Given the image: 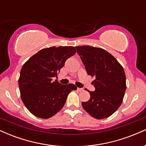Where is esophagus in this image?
Here are the masks:
<instances>
[{"label": "esophagus", "mask_w": 146, "mask_h": 146, "mask_svg": "<svg viewBox=\"0 0 146 146\" xmlns=\"http://www.w3.org/2000/svg\"><path fill=\"white\" fill-rule=\"evenodd\" d=\"M84 89L83 88H78V91H82Z\"/></svg>", "instance_id": "34e87169"}]
</instances>
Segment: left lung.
I'll use <instances>...</instances> for the list:
<instances>
[{"label": "left lung", "instance_id": "1", "mask_svg": "<svg viewBox=\"0 0 146 146\" xmlns=\"http://www.w3.org/2000/svg\"><path fill=\"white\" fill-rule=\"evenodd\" d=\"M88 75L95 80V91L89 92L88 101L82 102L83 108L98 119L110 117L121 104L126 89L123 68L115 58L102 48L76 46Z\"/></svg>", "mask_w": 146, "mask_h": 146}]
</instances>
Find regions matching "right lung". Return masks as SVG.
<instances>
[{"mask_svg":"<svg viewBox=\"0 0 146 146\" xmlns=\"http://www.w3.org/2000/svg\"><path fill=\"white\" fill-rule=\"evenodd\" d=\"M76 53L74 46H52L31 56L21 68L18 86L21 100L36 117L48 119L63 108L68 94L77 90L73 84L62 85L58 76L66 60Z\"/></svg>","mask_w":146,"mask_h":146,"instance_id":"add662e5","label":"right lung"}]
</instances>
